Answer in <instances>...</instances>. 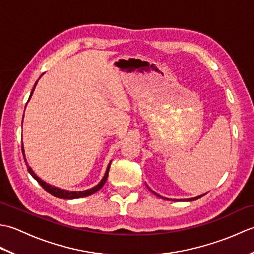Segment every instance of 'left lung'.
Segmentation results:
<instances>
[{"mask_svg": "<svg viewBox=\"0 0 254 254\" xmlns=\"http://www.w3.org/2000/svg\"><path fill=\"white\" fill-rule=\"evenodd\" d=\"M147 188L149 189V191L150 192H152L153 194H155V195L156 196H159V197H161V198H166V197H163V196H160V195H158V194L157 193H156V192H154L153 190H152V189H150L148 186H147ZM205 194H206V193H205ZM205 194H202V195H198V196H196V197H192V198H185V199H180V201H189V202H190V201H195V199H197V198H199V197H202L203 195H205ZM166 199H168V198H166ZM174 201H178V199H174Z\"/></svg>", "mask_w": 254, "mask_h": 254, "instance_id": "1", "label": "left lung"}]
</instances>
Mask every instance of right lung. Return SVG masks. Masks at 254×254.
<instances>
[{
    "instance_id": "right-lung-1",
    "label": "right lung",
    "mask_w": 254,
    "mask_h": 254,
    "mask_svg": "<svg viewBox=\"0 0 254 254\" xmlns=\"http://www.w3.org/2000/svg\"><path fill=\"white\" fill-rule=\"evenodd\" d=\"M39 78H40V77H39ZM37 83H38V80L36 82V84H35V86H34V88H32V90H31L28 101H29L30 98H31L32 93H34V90H35V87H36ZM21 152H23V156H24L25 163H26V166H27V169H28V172L31 175V177L34 178L35 180H37V182L39 183V185H40L42 188H44L48 193H50L51 195L56 196V197H59V198H64V199H74V198H79V197L89 196V195H91V194H94V193H96L97 191H99L100 189H101L102 187H104L105 182L107 181L108 174H109V168H110V165H111V161H110L109 165H108V167H107V169H106L105 176L102 177V179L100 180V182H99L97 186L88 189V190H84V191H68V190H64V189H61V188L51 186V185H49V183H47L46 181L40 179V178L35 174V171L31 169V167L28 165V163H27L26 156H25V150H24V145H23V144H21Z\"/></svg>"
}]
</instances>
